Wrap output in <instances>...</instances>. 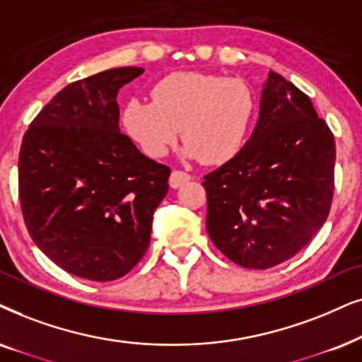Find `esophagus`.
Masks as SVG:
<instances>
[{
  "instance_id": "34e87169",
  "label": "esophagus",
  "mask_w": 362,
  "mask_h": 362,
  "mask_svg": "<svg viewBox=\"0 0 362 362\" xmlns=\"http://www.w3.org/2000/svg\"><path fill=\"white\" fill-rule=\"evenodd\" d=\"M189 180H190V175L187 172L173 170L170 173V178H168V184H170L172 189H178V187L187 184V182H189Z\"/></svg>"
}]
</instances>
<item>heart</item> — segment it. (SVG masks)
I'll use <instances>...</instances> for the list:
<instances>
[{
  "label": "heart",
  "instance_id": "b5f03b06",
  "mask_svg": "<svg viewBox=\"0 0 362 362\" xmlns=\"http://www.w3.org/2000/svg\"><path fill=\"white\" fill-rule=\"evenodd\" d=\"M152 103L129 100L124 127L148 157H163L180 131L184 153L223 163L243 147L255 114L252 89L237 77L175 72L152 88Z\"/></svg>",
  "mask_w": 362,
  "mask_h": 362
}]
</instances>
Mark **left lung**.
<instances>
[{"instance_id":"left-lung-1","label":"left lung","mask_w":362,"mask_h":362,"mask_svg":"<svg viewBox=\"0 0 362 362\" xmlns=\"http://www.w3.org/2000/svg\"><path fill=\"white\" fill-rule=\"evenodd\" d=\"M334 158V136L310 98L269 72L252 137L204 177L211 242L243 268L295 257L329 215Z\"/></svg>"}]
</instances>
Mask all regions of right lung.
I'll use <instances>...</instances> for the list:
<instances>
[{"instance_id": "1", "label": "right lung", "mask_w": 362, "mask_h": 362, "mask_svg": "<svg viewBox=\"0 0 362 362\" xmlns=\"http://www.w3.org/2000/svg\"><path fill=\"white\" fill-rule=\"evenodd\" d=\"M142 72L115 67L67 84L36 115L19 151V202L33 242L90 281H112L141 262L168 192L170 168L119 129V89Z\"/></svg>"}]
</instances>
